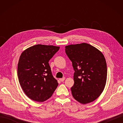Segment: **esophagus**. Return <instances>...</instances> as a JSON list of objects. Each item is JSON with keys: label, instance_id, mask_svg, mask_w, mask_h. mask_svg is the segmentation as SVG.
Returning <instances> with one entry per match:
<instances>
[{"label": "esophagus", "instance_id": "1", "mask_svg": "<svg viewBox=\"0 0 123 123\" xmlns=\"http://www.w3.org/2000/svg\"><path fill=\"white\" fill-rule=\"evenodd\" d=\"M65 79H66V78L63 77V78H61V79H60V80L61 81V82H63V81H64V80H65Z\"/></svg>", "mask_w": 123, "mask_h": 123}]
</instances>
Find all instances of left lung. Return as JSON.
Instances as JSON below:
<instances>
[{
  "label": "left lung",
  "mask_w": 123,
  "mask_h": 123,
  "mask_svg": "<svg viewBox=\"0 0 123 123\" xmlns=\"http://www.w3.org/2000/svg\"><path fill=\"white\" fill-rule=\"evenodd\" d=\"M65 51L74 70V83L71 88L74 98L82 104L96 100L106 83L107 69L104 55L85 43L66 46Z\"/></svg>",
  "instance_id": "left-lung-1"
}]
</instances>
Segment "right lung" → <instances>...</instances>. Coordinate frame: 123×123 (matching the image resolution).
I'll use <instances>...</instances> for the list:
<instances>
[{
	"label": "right lung",
	"instance_id": "1",
	"mask_svg": "<svg viewBox=\"0 0 123 123\" xmlns=\"http://www.w3.org/2000/svg\"><path fill=\"white\" fill-rule=\"evenodd\" d=\"M60 47L37 44L22 52L17 67L20 85L28 98L43 102L53 95L58 83L49 63Z\"/></svg>",
	"mask_w": 123,
	"mask_h": 123
}]
</instances>
